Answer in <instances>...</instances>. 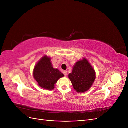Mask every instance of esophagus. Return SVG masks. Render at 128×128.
I'll return each instance as SVG.
<instances>
[{"label":"esophagus","instance_id":"esophagus-1","mask_svg":"<svg viewBox=\"0 0 128 128\" xmlns=\"http://www.w3.org/2000/svg\"><path fill=\"white\" fill-rule=\"evenodd\" d=\"M63 73L64 76H67V71H66V70H64L63 72Z\"/></svg>","mask_w":128,"mask_h":128}]
</instances>
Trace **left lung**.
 <instances>
[{"mask_svg": "<svg viewBox=\"0 0 128 128\" xmlns=\"http://www.w3.org/2000/svg\"><path fill=\"white\" fill-rule=\"evenodd\" d=\"M68 77L74 88L77 92L82 93L92 86L96 79V72L88 60L83 58L74 66Z\"/></svg>", "mask_w": 128, "mask_h": 128, "instance_id": "8db88e82", "label": "left lung"}]
</instances>
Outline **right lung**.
<instances>
[{"label":"right lung","mask_w":128,"mask_h":128,"mask_svg":"<svg viewBox=\"0 0 128 128\" xmlns=\"http://www.w3.org/2000/svg\"><path fill=\"white\" fill-rule=\"evenodd\" d=\"M33 76L40 86L46 90H51L54 88V84L58 80L64 77V75L58 69L53 68L51 58L45 56L36 64Z\"/></svg>","instance_id":"1"}]
</instances>
